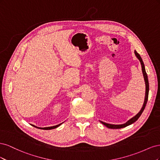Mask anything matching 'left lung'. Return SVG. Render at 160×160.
<instances>
[{
	"label": "left lung",
	"instance_id": "8db88e82",
	"mask_svg": "<svg viewBox=\"0 0 160 160\" xmlns=\"http://www.w3.org/2000/svg\"><path fill=\"white\" fill-rule=\"evenodd\" d=\"M135 52V56L137 57L138 59H139V61L141 62V65H142V72H143V78H144V81H145V83H146V95H145V99H144V103L143 105L142 106V108L141 109V110L139 111V112L137 114L135 115L134 117H133L132 118H131L129 120H128L126 123H125L123 124H121V125H114V124H109V123H105L101 122L100 121L101 123L103 124L104 125H105L106 127L110 128V129H120V128H123L125 127H127L128 125L132 124L133 123H134L135 122H136V121L139 119V118L140 117V115H142V113H143V111L146 108V103L148 102V94H149V81H148V75L147 73L146 72V69H145V66H144V63L142 61V59L141 56H140L138 53L136 51H134Z\"/></svg>",
	"mask_w": 160,
	"mask_h": 160
}]
</instances>
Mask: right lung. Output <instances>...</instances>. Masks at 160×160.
I'll return each instance as SVG.
<instances>
[{
    "label": "right lung",
    "instance_id": "add662e5",
    "mask_svg": "<svg viewBox=\"0 0 160 160\" xmlns=\"http://www.w3.org/2000/svg\"><path fill=\"white\" fill-rule=\"evenodd\" d=\"M62 123H63V122L61 123H60V124H59V125H55V126H51V127H47V128H38V127H37V126H35V125H32L33 127L37 128H38V129H45V130H49V129H55V128H58V127H59V126H60V125H61Z\"/></svg>",
    "mask_w": 160,
    "mask_h": 160
}]
</instances>
